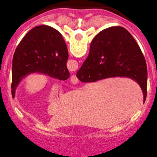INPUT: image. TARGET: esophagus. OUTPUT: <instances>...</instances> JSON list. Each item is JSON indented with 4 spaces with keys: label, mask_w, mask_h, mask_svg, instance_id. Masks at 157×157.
Masks as SVG:
<instances>
[{
    "label": "esophagus",
    "mask_w": 157,
    "mask_h": 157,
    "mask_svg": "<svg viewBox=\"0 0 157 157\" xmlns=\"http://www.w3.org/2000/svg\"><path fill=\"white\" fill-rule=\"evenodd\" d=\"M71 81L73 84H77L78 83V79L77 78L75 75H72L71 77Z\"/></svg>",
    "instance_id": "34e87169"
}]
</instances>
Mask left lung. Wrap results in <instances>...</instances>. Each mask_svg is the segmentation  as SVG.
<instances>
[{
	"label": "left lung",
	"instance_id": "1",
	"mask_svg": "<svg viewBox=\"0 0 157 157\" xmlns=\"http://www.w3.org/2000/svg\"><path fill=\"white\" fill-rule=\"evenodd\" d=\"M67 59V45L58 30L45 25L32 29L20 42L13 57V98L22 80L31 74L67 80L70 77Z\"/></svg>",
	"mask_w": 157,
	"mask_h": 157
}]
</instances>
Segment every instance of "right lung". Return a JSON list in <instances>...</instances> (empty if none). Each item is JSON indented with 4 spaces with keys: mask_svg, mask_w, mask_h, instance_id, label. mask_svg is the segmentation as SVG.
<instances>
[{
    "mask_svg": "<svg viewBox=\"0 0 157 157\" xmlns=\"http://www.w3.org/2000/svg\"><path fill=\"white\" fill-rule=\"evenodd\" d=\"M117 77H128L137 82L145 102L146 61L135 39L121 26L107 28L95 36L88 57L77 73V77L83 83Z\"/></svg>",
    "mask_w": 157,
    "mask_h": 157,
    "instance_id": "add662e5",
    "label": "right lung"
}]
</instances>
